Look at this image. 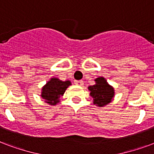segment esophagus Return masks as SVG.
Returning a JSON list of instances; mask_svg holds the SVG:
<instances>
[{
	"label": "esophagus",
	"instance_id": "34e87169",
	"mask_svg": "<svg viewBox=\"0 0 154 154\" xmlns=\"http://www.w3.org/2000/svg\"><path fill=\"white\" fill-rule=\"evenodd\" d=\"M75 84L76 85H79V86H83L84 85V82H83V80H75Z\"/></svg>",
	"mask_w": 154,
	"mask_h": 154
}]
</instances>
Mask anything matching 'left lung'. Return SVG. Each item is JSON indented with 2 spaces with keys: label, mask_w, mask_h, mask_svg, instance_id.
Instances as JSON below:
<instances>
[{
  "label": "left lung",
  "mask_w": 154,
  "mask_h": 154,
  "mask_svg": "<svg viewBox=\"0 0 154 154\" xmlns=\"http://www.w3.org/2000/svg\"><path fill=\"white\" fill-rule=\"evenodd\" d=\"M95 81V85L88 87V89L91 92L90 95L93 97V103L98 106H104L111 101L114 95V88L109 86L102 77L97 78Z\"/></svg>",
  "instance_id": "left-lung-1"
}]
</instances>
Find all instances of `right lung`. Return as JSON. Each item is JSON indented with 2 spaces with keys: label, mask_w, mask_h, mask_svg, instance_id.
Returning <instances> with one entry per match:
<instances>
[{
  "label": "right lung",
  "mask_w": 154,
  "mask_h": 154,
  "mask_svg": "<svg viewBox=\"0 0 154 154\" xmlns=\"http://www.w3.org/2000/svg\"><path fill=\"white\" fill-rule=\"evenodd\" d=\"M70 85V81H62L58 79L53 78L42 88L41 97L49 105H56L59 101V97L64 94L68 86Z\"/></svg>",
  "instance_id": "add662e5"
}]
</instances>
